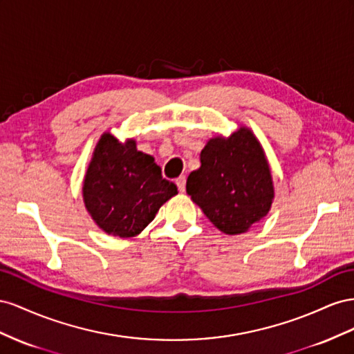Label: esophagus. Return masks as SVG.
Wrapping results in <instances>:
<instances>
[{
  "instance_id": "obj_1",
  "label": "esophagus",
  "mask_w": 354,
  "mask_h": 354,
  "mask_svg": "<svg viewBox=\"0 0 354 354\" xmlns=\"http://www.w3.org/2000/svg\"><path fill=\"white\" fill-rule=\"evenodd\" d=\"M175 183H176L178 189L180 191V193H184V191H185V183H187V178H185L184 175H180V176L175 180Z\"/></svg>"
}]
</instances>
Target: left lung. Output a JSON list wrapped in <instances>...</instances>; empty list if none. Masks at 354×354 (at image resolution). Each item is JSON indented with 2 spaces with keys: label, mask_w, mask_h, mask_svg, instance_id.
<instances>
[{
  "label": "left lung",
  "mask_w": 354,
  "mask_h": 354,
  "mask_svg": "<svg viewBox=\"0 0 354 354\" xmlns=\"http://www.w3.org/2000/svg\"><path fill=\"white\" fill-rule=\"evenodd\" d=\"M200 161L187 179V194L222 233H245L268 214L274 197L271 171L249 129L210 139Z\"/></svg>",
  "instance_id": "1"
}]
</instances>
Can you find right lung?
<instances>
[{"instance_id": "obj_1", "label": "right lung", "mask_w": 354, "mask_h": 354, "mask_svg": "<svg viewBox=\"0 0 354 354\" xmlns=\"http://www.w3.org/2000/svg\"><path fill=\"white\" fill-rule=\"evenodd\" d=\"M175 194L176 185L161 176L154 158L138 151L133 139L121 144L111 133L100 136L83 197L90 216L105 233L123 239L139 234Z\"/></svg>"}]
</instances>
